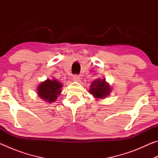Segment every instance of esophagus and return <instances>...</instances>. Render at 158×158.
<instances>
[{"label":"esophagus","mask_w":158,"mask_h":158,"mask_svg":"<svg viewBox=\"0 0 158 158\" xmlns=\"http://www.w3.org/2000/svg\"><path fill=\"white\" fill-rule=\"evenodd\" d=\"M73 80L74 81H79L80 80V76L78 75V74H74V75L73 76Z\"/></svg>","instance_id":"obj_1"}]
</instances>
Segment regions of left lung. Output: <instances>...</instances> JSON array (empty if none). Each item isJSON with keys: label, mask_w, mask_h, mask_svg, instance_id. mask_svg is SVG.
<instances>
[{"label": "left lung", "mask_w": 158, "mask_h": 158, "mask_svg": "<svg viewBox=\"0 0 158 158\" xmlns=\"http://www.w3.org/2000/svg\"><path fill=\"white\" fill-rule=\"evenodd\" d=\"M111 91V86L105 81V79H97L90 85L89 93L95 98L103 99L108 96Z\"/></svg>", "instance_id": "obj_1"}]
</instances>
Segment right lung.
<instances>
[{"label":"right lung","mask_w":158,"mask_h":158,"mask_svg":"<svg viewBox=\"0 0 158 158\" xmlns=\"http://www.w3.org/2000/svg\"><path fill=\"white\" fill-rule=\"evenodd\" d=\"M62 87V84L57 80L54 79L52 80L47 79L46 81L42 82L37 87V94L45 102L49 103L53 102L60 94Z\"/></svg>","instance_id":"right-lung-1"}]
</instances>
